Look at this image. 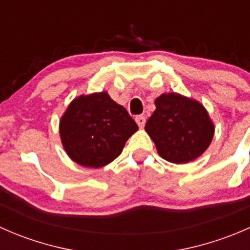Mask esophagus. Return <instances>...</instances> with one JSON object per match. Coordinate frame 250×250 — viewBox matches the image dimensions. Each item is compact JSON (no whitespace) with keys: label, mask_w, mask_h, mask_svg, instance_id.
Segmentation results:
<instances>
[{"label":"esophagus","mask_w":250,"mask_h":250,"mask_svg":"<svg viewBox=\"0 0 250 250\" xmlns=\"http://www.w3.org/2000/svg\"><path fill=\"white\" fill-rule=\"evenodd\" d=\"M135 122L138 123V125H139L140 128H143L144 125H145L146 120H145V117H144V116L139 115V116H137V117H135Z\"/></svg>","instance_id":"1"}]
</instances>
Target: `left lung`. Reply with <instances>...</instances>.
<instances>
[{"mask_svg":"<svg viewBox=\"0 0 250 250\" xmlns=\"http://www.w3.org/2000/svg\"><path fill=\"white\" fill-rule=\"evenodd\" d=\"M155 105L145 130L158 155L176 165L200 157L214 135V125L203 105L178 93L160 95Z\"/></svg>","mask_w":250,"mask_h":250,"instance_id":"8db88e82","label":"left lung"}]
</instances>
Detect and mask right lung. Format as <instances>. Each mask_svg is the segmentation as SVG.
Instances as JSON below:
<instances>
[{"mask_svg":"<svg viewBox=\"0 0 250 250\" xmlns=\"http://www.w3.org/2000/svg\"><path fill=\"white\" fill-rule=\"evenodd\" d=\"M137 130L138 125L127 110L106 92L77 97L59 125L60 139L69 157L90 168L112 162Z\"/></svg>","mask_w":250,"mask_h":250,"instance_id":"1","label":"right lung"}]
</instances>
